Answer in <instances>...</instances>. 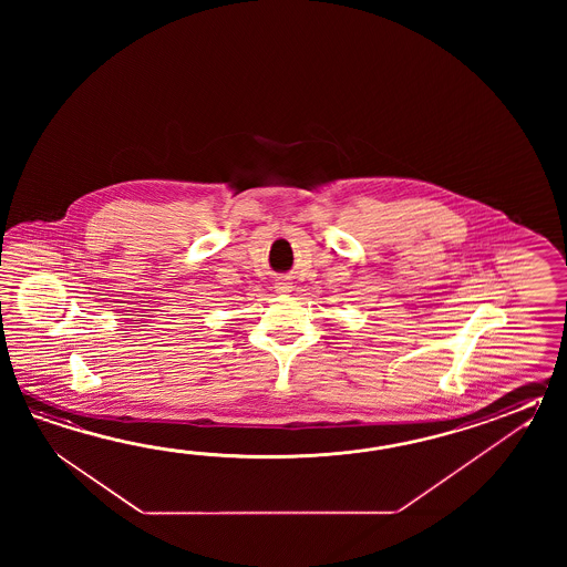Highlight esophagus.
<instances>
[{
    "label": "esophagus",
    "instance_id": "34e87169",
    "mask_svg": "<svg viewBox=\"0 0 567 567\" xmlns=\"http://www.w3.org/2000/svg\"><path fill=\"white\" fill-rule=\"evenodd\" d=\"M274 288H276V291H278V293H289L293 286H291V281H289L288 278H279L276 279V286H274Z\"/></svg>",
    "mask_w": 567,
    "mask_h": 567
}]
</instances>
